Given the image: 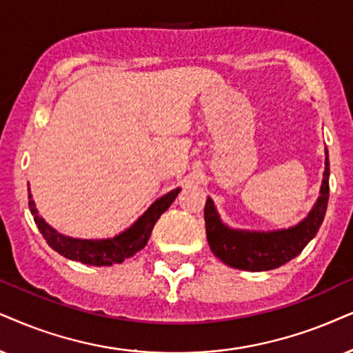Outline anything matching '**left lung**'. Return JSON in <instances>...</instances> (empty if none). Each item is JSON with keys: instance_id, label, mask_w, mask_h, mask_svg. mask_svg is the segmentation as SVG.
<instances>
[{"instance_id": "obj_1", "label": "left lung", "mask_w": 353, "mask_h": 353, "mask_svg": "<svg viewBox=\"0 0 353 353\" xmlns=\"http://www.w3.org/2000/svg\"><path fill=\"white\" fill-rule=\"evenodd\" d=\"M329 200V154L325 150V168L321 195L305 220L288 230L269 233H249L223 225L212 199L205 203V228L210 249L220 261L234 269L262 272L272 270L295 259L318 233L324 220Z\"/></svg>"}]
</instances>
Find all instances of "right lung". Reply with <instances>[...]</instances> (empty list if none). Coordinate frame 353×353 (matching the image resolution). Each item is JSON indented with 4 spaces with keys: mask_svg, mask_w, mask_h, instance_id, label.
<instances>
[{
    "mask_svg": "<svg viewBox=\"0 0 353 353\" xmlns=\"http://www.w3.org/2000/svg\"><path fill=\"white\" fill-rule=\"evenodd\" d=\"M29 190V208L32 213L35 225L40 233H42L43 239L47 241V244L53 251H57L66 259L71 261L83 262L88 265H112L120 264L125 259L132 257L133 254H137L140 249H143L148 243L151 231H153L154 223L158 221V218L163 215L166 210L171 207V203L176 200L177 194L181 189H174L169 194L163 195L161 199H158L151 207L143 213V216H140L138 220L127 231H123L122 234L115 236L110 239H74L68 238L57 233L55 230L50 228L43 218L39 216L37 208H35L32 195Z\"/></svg>",
    "mask_w": 353,
    "mask_h": 353,
    "instance_id": "1",
    "label": "right lung"
}]
</instances>
